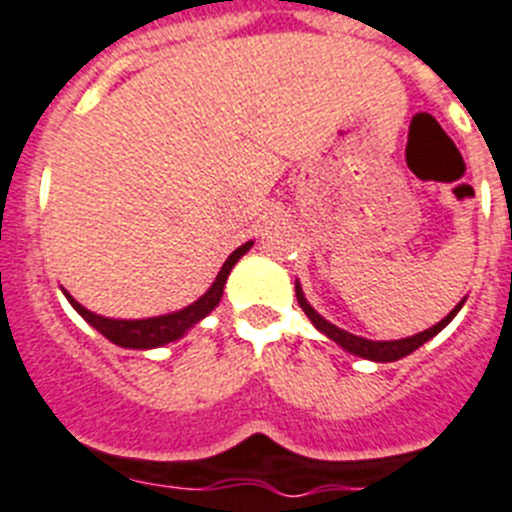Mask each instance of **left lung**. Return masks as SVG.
<instances>
[{
  "label": "left lung",
  "mask_w": 512,
  "mask_h": 512,
  "mask_svg": "<svg viewBox=\"0 0 512 512\" xmlns=\"http://www.w3.org/2000/svg\"><path fill=\"white\" fill-rule=\"evenodd\" d=\"M296 299H299V306H301V309H304V314L311 319V324H314V327H317L319 332H324V335L330 337V340H335L337 345L348 350V353L361 355V358H368V361H376V363L399 361V358H404V355L415 353V350L420 348V345H425V342H428L430 337L438 335V332H441L443 327H446V324L451 322V319L456 317V314H459L461 304H464V301H461V304L456 306V309H453L446 319H441V322H438V324H433L430 330L417 332V335L404 337V340H384V342H381V340H366V337L350 335V332L340 330V327H335V324L327 322V319H324L322 314H317V311L311 309L309 301L304 299V291H301L299 283H296Z\"/></svg>",
  "instance_id": "left-lung-1"
}]
</instances>
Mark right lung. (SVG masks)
Returning <instances> with one entry per match:
<instances>
[{"mask_svg":"<svg viewBox=\"0 0 512 512\" xmlns=\"http://www.w3.org/2000/svg\"><path fill=\"white\" fill-rule=\"evenodd\" d=\"M250 247H252V242L242 244V247H237V250L226 257L224 268L219 270L216 281L211 283V288L203 293L201 299L193 301V304L185 306V309H180V311L162 314V317L108 319V317H100V314H95V311L84 309L79 301L71 299L69 293H66V299H69V304L74 306V309H77L79 314H82V317L87 319V322H90L97 332H100V335H105L110 342H115V345H121V348H133V350L159 348V345H167V342H172V340H180V337L185 335V332H188L193 324L201 322L206 314H211V311L219 306L221 296H224V286H226V278H229L231 268L237 265L239 257L250 250Z\"/></svg>","mask_w":512,"mask_h":512,"instance_id":"obj_1","label":"right lung"}]
</instances>
